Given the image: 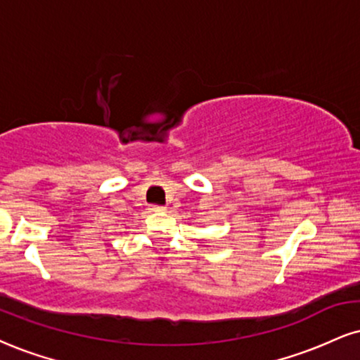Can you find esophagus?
Segmentation results:
<instances>
[{
  "label": "esophagus",
  "instance_id": "1",
  "mask_svg": "<svg viewBox=\"0 0 360 360\" xmlns=\"http://www.w3.org/2000/svg\"><path fill=\"white\" fill-rule=\"evenodd\" d=\"M150 211H154V213H161V211H166V206L153 205V206H150Z\"/></svg>",
  "mask_w": 360,
  "mask_h": 360
}]
</instances>
